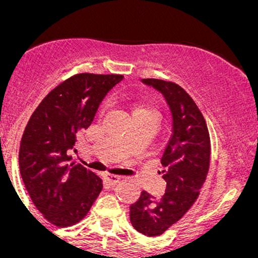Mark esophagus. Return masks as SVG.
Returning a JSON list of instances; mask_svg holds the SVG:
<instances>
[{
	"label": "esophagus",
	"mask_w": 258,
	"mask_h": 258,
	"mask_svg": "<svg viewBox=\"0 0 258 258\" xmlns=\"http://www.w3.org/2000/svg\"><path fill=\"white\" fill-rule=\"evenodd\" d=\"M120 179H121L120 176H115V174L108 173V174H105L104 182L109 185H116L117 183H119Z\"/></svg>",
	"instance_id": "1"
}]
</instances>
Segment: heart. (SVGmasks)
Masks as SVG:
<instances>
[{
	"instance_id": "obj_1",
	"label": "heart",
	"mask_w": 258,
	"mask_h": 258,
	"mask_svg": "<svg viewBox=\"0 0 258 258\" xmlns=\"http://www.w3.org/2000/svg\"><path fill=\"white\" fill-rule=\"evenodd\" d=\"M132 119L133 123H141L156 131L161 123L162 112L153 102H142L133 106Z\"/></svg>"
}]
</instances>
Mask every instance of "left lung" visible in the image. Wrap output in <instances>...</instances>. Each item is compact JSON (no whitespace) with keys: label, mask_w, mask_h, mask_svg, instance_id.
I'll return each mask as SVG.
<instances>
[{"label":"left lung","mask_w":258,"mask_h":258,"mask_svg":"<svg viewBox=\"0 0 258 258\" xmlns=\"http://www.w3.org/2000/svg\"><path fill=\"white\" fill-rule=\"evenodd\" d=\"M158 90L172 114V136L161 158L166 190L155 198L146 190L130 207L132 226L148 236L160 235L193 206L210 167L211 142L203 114L180 86L158 79H143Z\"/></svg>","instance_id":"left-lung-1"}]
</instances>
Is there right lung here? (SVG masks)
Wrapping results in <instances>:
<instances>
[{
  "instance_id": "right-lung-1",
  "label": "right lung",
  "mask_w": 258,
  "mask_h": 258,
  "mask_svg": "<svg viewBox=\"0 0 258 258\" xmlns=\"http://www.w3.org/2000/svg\"><path fill=\"white\" fill-rule=\"evenodd\" d=\"M122 75L78 74L44 97L23 133L19 167L38 211L58 227L78 223L103 188L98 174L70 162L76 136L90 127L98 106Z\"/></svg>"
}]
</instances>
